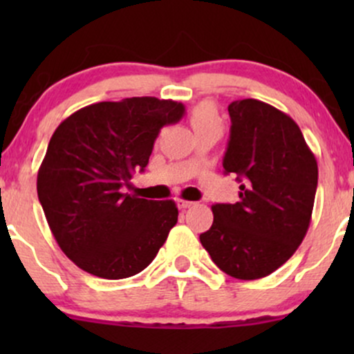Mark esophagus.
I'll return each mask as SVG.
<instances>
[{
  "instance_id": "esophagus-1",
  "label": "esophagus",
  "mask_w": 354,
  "mask_h": 354,
  "mask_svg": "<svg viewBox=\"0 0 354 354\" xmlns=\"http://www.w3.org/2000/svg\"><path fill=\"white\" fill-rule=\"evenodd\" d=\"M194 203L193 201H186V200H180L178 201V206H180L181 209H186V208H191V206H193Z\"/></svg>"
}]
</instances>
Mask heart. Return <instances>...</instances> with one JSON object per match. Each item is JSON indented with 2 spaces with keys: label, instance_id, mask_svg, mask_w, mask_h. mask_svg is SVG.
<instances>
[{
  "label": "heart",
  "instance_id": "heart-1",
  "mask_svg": "<svg viewBox=\"0 0 354 354\" xmlns=\"http://www.w3.org/2000/svg\"><path fill=\"white\" fill-rule=\"evenodd\" d=\"M191 124H193L196 135L205 131H219L223 129V121L218 115V109L209 101H203L191 109L189 115Z\"/></svg>",
  "mask_w": 354,
  "mask_h": 354
}]
</instances>
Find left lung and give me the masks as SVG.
<instances>
[{"instance_id":"1","label":"left lung","mask_w":354,"mask_h":354,"mask_svg":"<svg viewBox=\"0 0 354 354\" xmlns=\"http://www.w3.org/2000/svg\"><path fill=\"white\" fill-rule=\"evenodd\" d=\"M228 111L223 168L241 183L239 201L211 206L213 225L200 241L226 274L259 279L284 265L306 236L318 163L299 126L278 108L248 98Z\"/></svg>"}]
</instances>
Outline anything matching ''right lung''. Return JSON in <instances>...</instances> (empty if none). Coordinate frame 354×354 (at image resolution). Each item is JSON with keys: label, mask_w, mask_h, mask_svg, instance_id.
<instances>
[{"label": "right lung", "mask_w": 354, "mask_h": 354, "mask_svg": "<svg viewBox=\"0 0 354 354\" xmlns=\"http://www.w3.org/2000/svg\"><path fill=\"white\" fill-rule=\"evenodd\" d=\"M183 115L181 103L154 96L101 101L53 133L38 169V198L56 243L83 271L129 278L165 245L178 221L176 203L121 188L146 168L160 129Z\"/></svg>", "instance_id": "1"}]
</instances>
